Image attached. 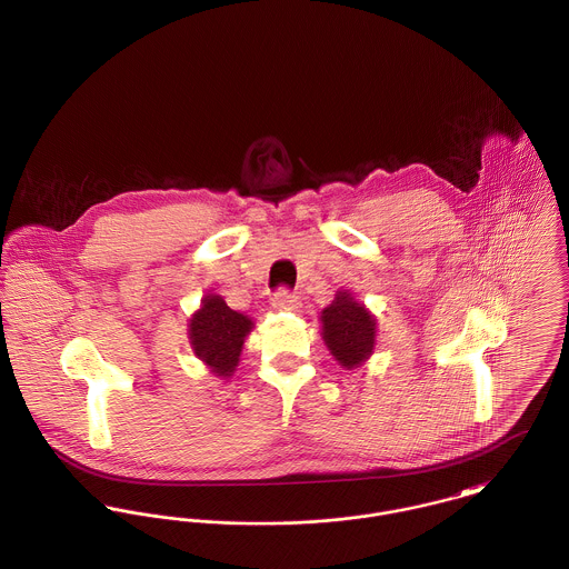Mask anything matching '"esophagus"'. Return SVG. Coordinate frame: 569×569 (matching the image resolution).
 I'll return each instance as SVG.
<instances>
[{"label": "esophagus", "instance_id": "esophagus-1", "mask_svg": "<svg viewBox=\"0 0 569 569\" xmlns=\"http://www.w3.org/2000/svg\"><path fill=\"white\" fill-rule=\"evenodd\" d=\"M271 305H273V309L278 310H296L298 309V305H300V298H298V293H293L291 289L280 287V289L273 293Z\"/></svg>", "mask_w": 569, "mask_h": 569}]
</instances>
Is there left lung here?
Listing matches in <instances>:
<instances>
[{
  "mask_svg": "<svg viewBox=\"0 0 569 569\" xmlns=\"http://www.w3.org/2000/svg\"><path fill=\"white\" fill-rule=\"evenodd\" d=\"M323 341L343 367L361 365L373 350L376 319L350 293L339 291L321 312Z\"/></svg>",
  "mask_w": 569,
  "mask_h": 569,
  "instance_id": "obj_1",
  "label": "left lung"
}]
</instances>
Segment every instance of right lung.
I'll list each match as a JSON object with an SVG mask.
<instances>
[{"label": "right lung", "mask_w": 569, "mask_h": 569, "mask_svg": "<svg viewBox=\"0 0 569 569\" xmlns=\"http://www.w3.org/2000/svg\"><path fill=\"white\" fill-rule=\"evenodd\" d=\"M252 321L230 309L219 296H207L202 309L191 319V343L196 355L212 367L217 376H230L239 362L243 339Z\"/></svg>", "instance_id": "right-lung-1"}]
</instances>
